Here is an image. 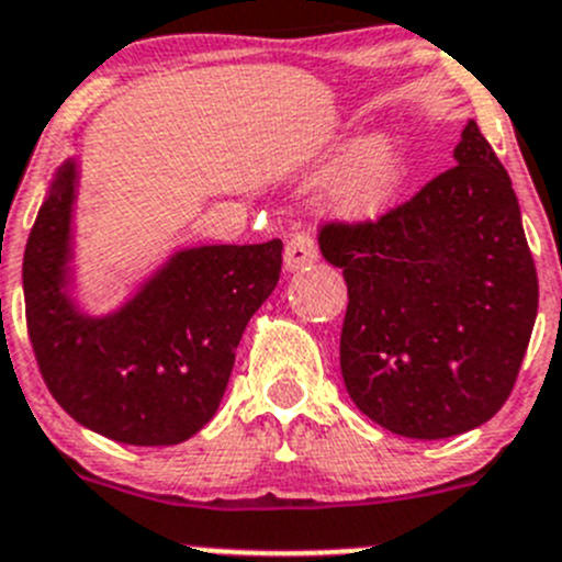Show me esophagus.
Segmentation results:
<instances>
[{
	"label": "esophagus",
	"instance_id": "esophagus-1",
	"mask_svg": "<svg viewBox=\"0 0 562 562\" xmlns=\"http://www.w3.org/2000/svg\"><path fill=\"white\" fill-rule=\"evenodd\" d=\"M318 260V244L307 233H296L291 241L285 244V269L288 271H304Z\"/></svg>",
	"mask_w": 562,
	"mask_h": 562
}]
</instances>
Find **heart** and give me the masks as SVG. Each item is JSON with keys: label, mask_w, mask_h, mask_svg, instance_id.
Segmentation results:
<instances>
[{"label": "heart", "mask_w": 562, "mask_h": 562, "mask_svg": "<svg viewBox=\"0 0 562 562\" xmlns=\"http://www.w3.org/2000/svg\"><path fill=\"white\" fill-rule=\"evenodd\" d=\"M403 183L401 145L390 134H370L340 156L326 183V209L346 222H373L395 203Z\"/></svg>", "instance_id": "heart-1"}]
</instances>
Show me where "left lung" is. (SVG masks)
I'll return each mask as SVG.
<instances>
[{
  "label": "left lung",
  "instance_id": "8db88e82",
  "mask_svg": "<svg viewBox=\"0 0 562 562\" xmlns=\"http://www.w3.org/2000/svg\"><path fill=\"white\" fill-rule=\"evenodd\" d=\"M453 156V170L379 222L326 225L318 238L348 285V395L406 439H448L492 419L538 313L519 200L475 120Z\"/></svg>",
  "mask_w": 562,
  "mask_h": 562
}]
</instances>
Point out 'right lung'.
Instances as JSON below:
<instances>
[{
  "instance_id": "obj_1",
  "label": "right lung",
  "mask_w": 562,
  "mask_h": 562,
  "mask_svg": "<svg viewBox=\"0 0 562 562\" xmlns=\"http://www.w3.org/2000/svg\"><path fill=\"white\" fill-rule=\"evenodd\" d=\"M81 167L65 159L24 249V304L54 401L90 431L136 448L192 439L220 408L249 318L277 288L282 241L172 252L120 307L76 299L74 214Z\"/></svg>"
}]
</instances>
